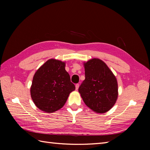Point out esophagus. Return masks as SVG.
<instances>
[{
  "instance_id": "obj_1",
  "label": "esophagus",
  "mask_w": 150,
  "mask_h": 150,
  "mask_svg": "<svg viewBox=\"0 0 150 150\" xmlns=\"http://www.w3.org/2000/svg\"><path fill=\"white\" fill-rule=\"evenodd\" d=\"M79 87V84H75V89H76V90H78Z\"/></svg>"
}]
</instances>
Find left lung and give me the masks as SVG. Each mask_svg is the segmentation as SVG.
I'll return each mask as SVG.
<instances>
[{
  "label": "left lung",
  "mask_w": 150,
  "mask_h": 150,
  "mask_svg": "<svg viewBox=\"0 0 150 150\" xmlns=\"http://www.w3.org/2000/svg\"><path fill=\"white\" fill-rule=\"evenodd\" d=\"M85 80L79 88L84 103L97 113H104L117 99V79L103 60H90L84 64Z\"/></svg>",
  "instance_id": "obj_1"
}]
</instances>
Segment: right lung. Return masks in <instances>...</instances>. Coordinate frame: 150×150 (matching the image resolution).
Wrapping results in <instances>:
<instances>
[{
	"label": "right lung",
	"instance_id": "1",
	"mask_svg": "<svg viewBox=\"0 0 150 150\" xmlns=\"http://www.w3.org/2000/svg\"><path fill=\"white\" fill-rule=\"evenodd\" d=\"M75 90L65 69V63L50 59L35 73L30 91L39 109L53 113L64 105L69 93Z\"/></svg>",
	"mask_w": 150,
	"mask_h": 150
}]
</instances>
